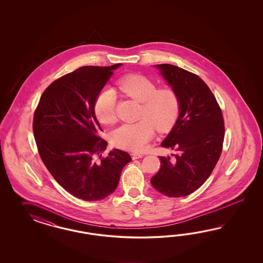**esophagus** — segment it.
Listing matches in <instances>:
<instances>
[{
  "instance_id": "34e87169",
  "label": "esophagus",
  "mask_w": 263,
  "mask_h": 263,
  "mask_svg": "<svg viewBox=\"0 0 263 263\" xmlns=\"http://www.w3.org/2000/svg\"><path fill=\"white\" fill-rule=\"evenodd\" d=\"M131 155H132L133 160L140 159V158H142L143 156V154H141V153H136V152H133Z\"/></svg>"
}]
</instances>
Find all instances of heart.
Listing matches in <instances>:
<instances>
[{
  "instance_id": "b5f03b06",
  "label": "heart",
  "mask_w": 263,
  "mask_h": 263,
  "mask_svg": "<svg viewBox=\"0 0 263 263\" xmlns=\"http://www.w3.org/2000/svg\"><path fill=\"white\" fill-rule=\"evenodd\" d=\"M117 85L124 95L142 102V120L117 128L111 134V143L123 149L141 152L153 138L155 128L165 131L175 124L180 111V98L174 88H158L152 80L139 74L125 75ZM95 112L106 124L117 120V96L112 88H103L98 93Z\"/></svg>"
}]
</instances>
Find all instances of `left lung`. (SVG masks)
<instances>
[{
    "instance_id": "8db88e82",
    "label": "left lung",
    "mask_w": 263,
    "mask_h": 263,
    "mask_svg": "<svg viewBox=\"0 0 263 263\" xmlns=\"http://www.w3.org/2000/svg\"><path fill=\"white\" fill-rule=\"evenodd\" d=\"M162 76L178 93L180 111L175 126L162 142L177 152L159 156V172L152 186L171 198L192 194L206 181L223 149L224 125L215 96L198 75L173 64H157Z\"/></svg>"
}]
</instances>
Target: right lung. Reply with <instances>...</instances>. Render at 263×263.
Wrapping results in <instances>:
<instances>
[{
  "instance_id": "right-lung-1",
  "label": "right lung",
  "mask_w": 263,
  "mask_h": 263,
  "mask_svg": "<svg viewBox=\"0 0 263 263\" xmlns=\"http://www.w3.org/2000/svg\"><path fill=\"white\" fill-rule=\"evenodd\" d=\"M120 64L82 66L54 81L33 115V136L40 158L65 191L83 200H99L119 185L127 152L102 153L107 142L95 112L98 93Z\"/></svg>"
}]
</instances>
